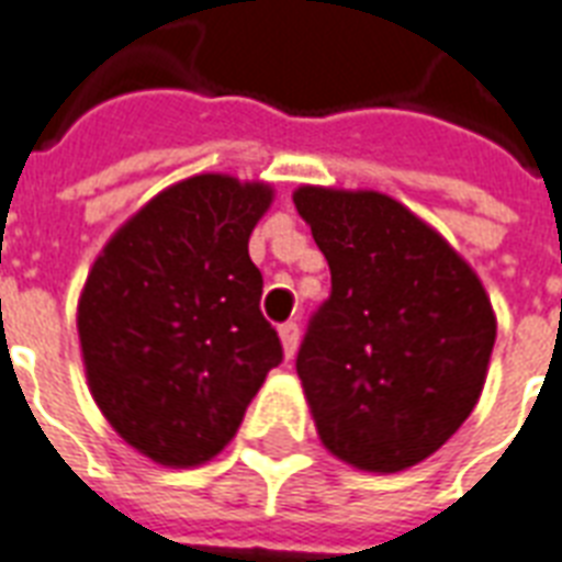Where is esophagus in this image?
Returning <instances> with one entry per match:
<instances>
[{"mask_svg": "<svg viewBox=\"0 0 562 562\" xmlns=\"http://www.w3.org/2000/svg\"><path fill=\"white\" fill-rule=\"evenodd\" d=\"M280 338H282V348H285V357H294V350H297V341H300V327L294 321L289 324H282L280 327Z\"/></svg>", "mask_w": 562, "mask_h": 562, "instance_id": "34e87169", "label": "esophagus"}]
</instances>
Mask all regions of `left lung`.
<instances>
[{"label":"left lung","mask_w":562,"mask_h":562,"mask_svg":"<svg viewBox=\"0 0 562 562\" xmlns=\"http://www.w3.org/2000/svg\"><path fill=\"white\" fill-rule=\"evenodd\" d=\"M294 205L333 282L297 350L321 442L357 469H409L481 397L490 297L451 244L392 196L306 186Z\"/></svg>","instance_id":"8db88e82"}]
</instances>
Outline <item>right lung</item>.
Masks as SVG:
<instances>
[{"instance_id":"right-lung-1","label":"right lung","mask_w":562,"mask_h":562,"mask_svg":"<svg viewBox=\"0 0 562 562\" xmlns=\"http://www.w3.org/2000/svg\"><path fill=\"white\" fill-rule=\"evenodd\" d=\"M268 205L271 188L259 182L191 177L149 200L88 273L79 338L93 401L161 465L224 451L282 362L247 252Z\"/></svg>"}]
</instances>
